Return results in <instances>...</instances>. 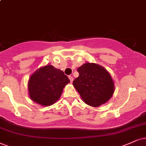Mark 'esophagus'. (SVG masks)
<instances>
[{"label": "esophagus", "mask_w": 146, "mask_h": 146, "mask_svg": "<svg viewBox=\"0 0 146 146\" xmlns=\"http://www.w3.org/2000/svg\"><path fill=\"white\" fill-rule=\"evenodd\" d=\"M69 79H70V82H73V77H72V76H69Z\"/></svg>", "instance_id": "1"}]
</instances>
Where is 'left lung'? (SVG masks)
I'll return each mask as SVG.
<instances>
[{
  "mask_svg": "<svg viewBox=\"0 0 146 146\" xmlns=\"http://www.w3.org/2000/svg\"><path fill=\"white\" fill-rule=\"evenodd\" d=\"M74 88L86 104L98 107L108 102L114 92V84L107 70L99 64L86 62L77 69Z\"/></svg>",
  "mask_w": 146,
  "mask_h": 146,
  "instance_id": "1",
  "label": "left lung"
}]
</instances>
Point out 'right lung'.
I'll list each match as a JSON object with an SVG mask.
<instances>
[{"instance_id": "right-lung-1", "label": "right lung", "mask_w": 146, "mask_h": 146, "mask_svg": "<svg viewBox=\"0 0 146 146\" xmlns=\"http://www.w3.org/2000/svg\"><path fill=\"white\" fill-rule=\"evenodd\" d=\"M69 83V79L63 71L47 64L37 69L29 77V96L41 106H50L60 98L63 88Z\"/></svg>"}]
</instances>
